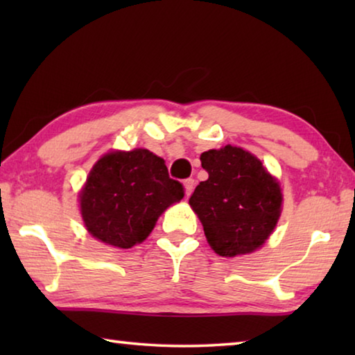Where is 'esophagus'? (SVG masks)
I'll return each instance as SVG.
<instances>
[{
    "instance_id": "34e87169",
    "label": "esophagus",
    "mask_w": 355,
    "mask_h": 355,
    "mask_svg": "<svg viewBox=\"0 0 355 355\" xmlns=\"http://www.w3.org/2000/svg\"><path fill=\"white\" fill-rule=\"evenodd\" d=\"M196 186V180L194 178H188L184 180V189H186V196H191L192 191H194Z\"/></svg>"
}]
</instances>
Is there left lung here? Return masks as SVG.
Wrapping results in <instances>:
<instances>
[{"instance_id":"1","label":"left lung","mask_w":355,"mask_h":355,"mask_svg":"<svg viewBox=\"0 0 355 355\" xmlns=\"http://www.w3.org/2000/svg\"><path fill=\"white\" fill-rule=\"evenodd\" d=\"M200 161L208 180L192 192L189 205L199 216L208 244L220 257L261 248L282 213L277 180L257 156L239 147L208 150Z\"/></svg>"}]
</instances>
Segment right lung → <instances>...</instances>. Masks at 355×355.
<instances>
[{
	"mask_svg": "<svg viewBox=\"0 0 355 355\" xmlns=\"http://www.w3.org/2000/svg\"><path fill=\"white\" fill-rule=\"evenodd\" d=\"M184 197L164 159L147 148L110 152L95 163L80 192L81 216L98 241L120 249L142 243L167 207Z\"/></svg>",
	"mask_w": 355,
	"mask_h": 355,
	"instance_id": "right-lung-1",
	"label": "right lung"
}]
</instances>
